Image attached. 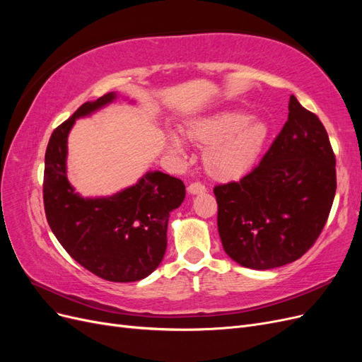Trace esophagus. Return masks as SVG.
Wrapping results in <instances>:
<instances>
[{
	"mask_svg": "<svg viewBox=\"0 0 362 362\" xmlns=\"http://www.w3.org/2000/svg\"><path fill=\"white\" fill-rule=\"evenodd\" d=\"M206 189H205V185L204 184H201V182H192L190 185H189V193L190 194H198V193H204Z\"/></svg>",
	"mask_w": 362,
	"mask_h": 362,
	"instance_id": "1",
	"label": "esophagus"
}]
</instances>
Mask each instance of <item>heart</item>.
Instances as JSON below:
<instances>
[{"label": "heart", "mask_w": 362, "mask_h": 362, "mask_svg": "<svg viewBox=\"0 0 362 362\" xmlns=\"http://www.w3.org/2000/svg\"><path fill=\"white\" fill-rule=\"evenodd\" d=\"M185 134L194 145L205 148L204 164L211 177L233 180L254 166L267 140L269 125L243 112L222 110L190 120ZM169 146L175 154L185 151L175 134L169 136Z\"/></svg>", "instance_id": "obj_1"}]
</instances>
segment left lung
<instances>
[{
    "label": "left lung",
    "mask_w": 362,
    "mask_h": 362,
    "mask_svg": "<svg viewBox=\"0 0 362 362\" xmlns=\"http://www.w3.org/2000/svg\"><path fill=\"white\" fill-rule=\"evenodd\" d=\"M335 156L320 119L290 96L288 119L257 168L214 187L217 228L240 266L267 270L300 258L329 216Z\"/></svg>",
    "instance_id": "8db88e82"
}]
</instances>
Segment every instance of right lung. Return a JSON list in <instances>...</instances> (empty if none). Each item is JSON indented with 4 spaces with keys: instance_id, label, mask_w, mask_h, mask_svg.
I'll list each match as a JSON object with an SVG mask.
<instances>
[{
    "instance_id": "1",
    "label": "right lung",
    "mask_w": 362,
    "mask_h": 362,
    "mask_svg": "<svg viewBox=\"0 0 362 362\" xmlns=\"http://www.w3.org/2000/svg\"><path fill=\"white\" fill-rule=\"evenodd\" d=\"M116 98L110 92L84 103L54 129L45 152L43 205L51 231L78 264L105 281L134 282L161 262L169 216L182 204L185 185L156 170L107 198H83L75 192L66 177L69 131L75 119L92 115Z\"/></svg>"
}]
</instances>
